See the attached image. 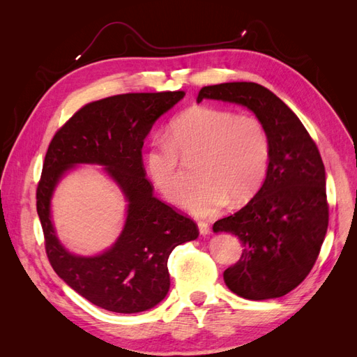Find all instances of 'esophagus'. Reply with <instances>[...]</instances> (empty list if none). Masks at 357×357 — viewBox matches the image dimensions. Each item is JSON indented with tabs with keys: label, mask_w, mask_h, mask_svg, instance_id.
Returning <instances> with one entry per match:
<instances>
[{
	"label": "esophagus",
	"mask_w": 357,
	"mask_h": 357,
	"mask_svg": "<svg viewBox=\"0 0 357 357\" xmlns=\"http://www.w3.org/2000/svg\"><path fill=\"white\" fill-rule=\"evenodd\" d=\"M198 229H199V234L202 236H208L211 234V229H210V225L205 223V222H199L198 223Z\"/></svg>",
	"instance_id": "esophagus-1"
}]
</instances>
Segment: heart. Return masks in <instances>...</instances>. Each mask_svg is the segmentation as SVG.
<instances>
[{
	"instance_id": "heart-1",
	"label": "heart",
	"mask_w": 357,
	"mask_h": 357,
	"mask_svg": "<svg viewBox=\"0 0 357 357\" xmlns=\"http://www.w3.org/2000/svg\"><path fill=\"white\" fill-rule=\"evenodd\" d=\"M201 155L198 178L185 198L197 218L219 214L231 198H252L266 176L271 142L264 123L220 107L197 105L171 121L165 139L155 142L144 155L149 180L169 202H180L186 190L181 158Z\"/></svg>"
}]
</instances>
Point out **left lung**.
I'll return each instance as SVG.
<instances>
[{
  "instance_id": "left-lung-1",
  "label": "left lung",
  "mask_w": 357,
  "mask_h": 357,
  "mask_svg": "<svg viewBox=\"0 0 357 357\" xmlns=\"http://www.w3.org/2000/svg\"><path fill=\"white\" fill-rule=\"evenodd\" d=\"M214 100L250 110L266 128L271 158L264 185L245 207L214 223L243 244L240 261L223 273L241 298H280L304 282L320 253L329 222L326 172L319 149L298 116L264 86L231 82L205 86L197 102Z\"/></svg>"
}]
</instances>
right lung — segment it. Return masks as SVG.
I'll return each instance as SVG.
<instances>
[{"label": "right lung", "instance_id": "1", "mask_svg": "<svg viewBox=\"0 0 357 357\" xmlns=\"http://www.w3.org/2000/svg\"><path fill=\"white\" fill-rule=\"evenodd\" d=\"M185 92L125 93L84 105L53 137L37 188V213L55 273L80 296L107 311L132 314L156 307L169 290L168 257L198 238V226L153 195L142 149L158 119ZM79 165H100L127 202L124 228L98 255L70 252L59 240L51 198Z\"/></svg>", "mask_w": 357, "mask_h": 357}]
</instances>
